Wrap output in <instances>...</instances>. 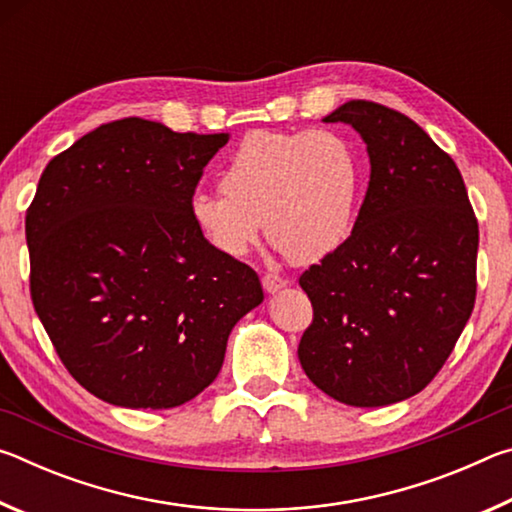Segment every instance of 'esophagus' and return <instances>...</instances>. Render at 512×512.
Wrapping results in <instances>:
<instances>
[{"mask_svg":"<svg viewBox=\"0 0 512 512\" xmlns=\"http://www.w3.org/2000/svg\"><path fill=\"white\" fill-rule=\"evenodd\" d=\"M287 284H289V282L284 280V277L273 275V273H266V275L262 277V287H264L266 293H277L280 289L287 287Z\"/></svg>","mask_w":512,"mask_h":512,"instance_id":"esophagus-1","label":"esophagus"}]
</instances>
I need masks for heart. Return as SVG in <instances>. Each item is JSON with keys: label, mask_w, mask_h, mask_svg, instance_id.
Masks as SVG:
<instances>
[{"label": "heart", "mask_w": 512, "mask_h": 512, "mask_svg": "<svg viewBox=\"0 0 512 512\" xmlns=\"http://www.w3.org/2000/svg\"><path fill=\"white\" fill-rule=\"evenodd\" d=\"M363 189L361 155L336 131L246 135L221 173V192H196L189 216L216 253L244 257L262 223L291 262L314 264L352 237Z\"/></svg>", "instance_id": "1"}]
</instances>
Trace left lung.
<instances>
[{"label": "left lung", "instance_id": "obj_1", "mask_svg": "<svg viewBox=\"0 0 512 512\" xmlns=\"http://www.w3.org/2000/svg\"><path fill=\"white\" fill-rule=\"evenodd\" d=\"M323 121L361 135L370 183L352 237L300 275L314 323L305 375L336 402L375 409L420 393L474 309L476 225L461 171L402 112L348 101Z\"/></svg>", "mask_w": 512, "mask_h": 512}]
</instances>
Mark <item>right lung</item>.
I'll use <instances>...</instances> for the list:
<instances>
[{
	"mask_svg": "<svg viewBox=\"0 0 512 512\" xmlns=\"http://www.w3.org/2000/svg\"><path fill=\"white\" fill-rule=\"evenodd\" d=\"M228 133L119 119L42 171L27 212L31 300L79 384L124 409H173L219 375L228 336L264 291L189 216Z\"/></svg>",
	"mask_w": 512,
	"mask_h": 512,
	"instance_id": "obj_1",
	"label": "right lung"
}]
</instances>
